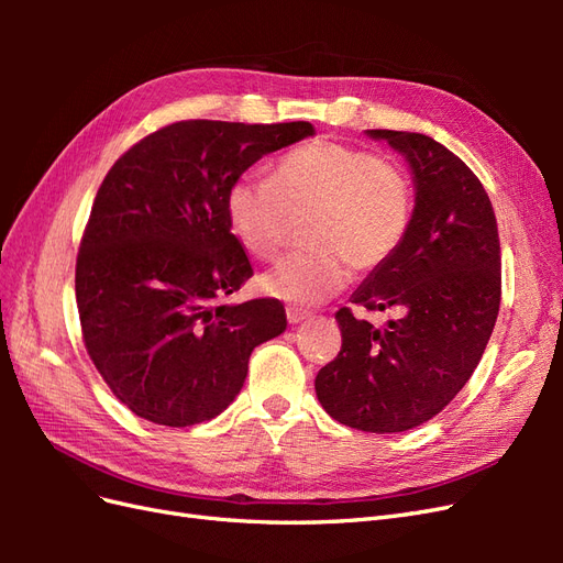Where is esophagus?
Masks as SVG:
<instances>
[{"mask_svg":"<svg viewBox=\"0 0 563 563\" xmlns=\"http://www.w3.org/2000/svg\"><path fill=\"white\" fill-rule=\"evenodd\" d=\"M286 319H288V323H300L305 319H310V312L302 308H286Z\"/></svg>","mask_w":563,"mask_h":563,"instance_id":"obj_1","label":"esophagus"}]
</instances>
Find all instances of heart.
<instances>
[{
    "instance_id": "b5f03b06",
    "label": "heart",
    "mask_w": 563,
    "mask_h": 563,
    "mask_svg": "<svg viewBox=\"0 0 563 563\" xmlns=\"http://www.w3.org/2000/svg\"><path fill=\"white\" fill-rule=\"evenodd\" d=\"M302 218L310 246L265 272L261 288L291 305H319L347 284L352 267L373 272L401 249L416 218V187L397 162L312 141L282 155L269 178L242 176L225 192L228 228L253 258H275Z\"/></svg>"
}]
</instances>
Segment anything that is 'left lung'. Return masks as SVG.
<instances>
[{
    "instance_id": "8db88e82",
    "label": "left lung",
    "mask_w": 563,
    "mask_h": 563,
    "mask_svg": "<svg viewBox=\"0 0 563 563\" xmlns=\"http://www.w3.org/2000/svg\"><path fill=\"white\" fill-rule=\"evenodd\" d=\"M406 157L416 218L401 249L352 294L376 329L335 312L343 347L317 373L319 404L362 432H404L434 418L470 380L500 310V240L490 199L470 166L430 135L373 129Z\"/></svg>"
}]
</instances>
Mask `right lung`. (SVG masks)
Segmentation results:
<instances>
[{"label":"right lung","instance_id":"add662e5","mask_svg":"<svg viewBox=\"0 0 563 563\" xmlns=\"http://www.w3.org/2000/svg\"><path fill=\"white\" fill-rule=\"evenodd\" d=\"M310 122L187 119L114 162L84 230L75 294L84 345L112 395L155 424L190 428L240 395L255 345L286 329L284 305H223L253 275L225 192Z\"/></svg>","mask_w":563,"mask_h":563}]
</instances>
